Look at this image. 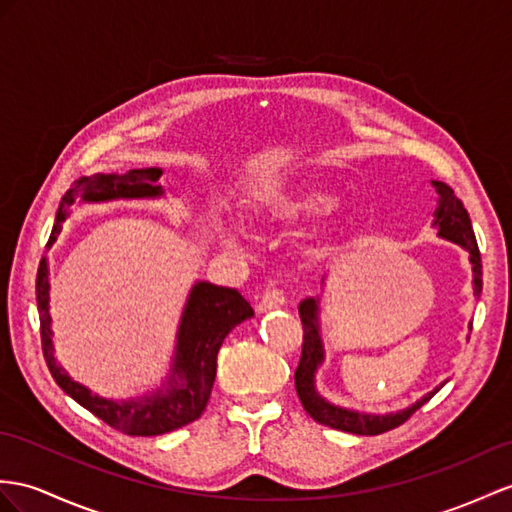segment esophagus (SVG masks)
<instances>
[{
  "label": "esophagus",
  "instance_id": "obj_1",
  "mask_svg": "<svg viewBox=\"0 0 512 512\" xmlns=\"http://www.w3.org/2000/svg\"><path fill=\"white\" fill-rule=\"evenodd\" d=\"M284 293L280 289H267L263 295H260V302H258V313H267V310L273 308H280L284 306Z\"/></svg>",
  "mask_w": 512,
  "mask_h": 512
}]
</instances>
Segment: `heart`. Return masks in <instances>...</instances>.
Wrapping results in <instances>:
<instances>
[{"mask_svg":"<svg viewBox=\"0 0 512 512\" xmlns=\"http://www.w3.org/2000/svg\"><path fill=\"white\" fill-rule=\"evenodd\" d=\"M330 202V195L313 182L284 186L254 197L252 217L260 226H289V223L319 213Z\"/></svg>","mask_w":512,"mask_h":512,"instance_id":"obj_1","label":"heart"}]
</instances>
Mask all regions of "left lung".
Masks as SVG:
<instances>
[{"instance_id": "left-lung-1", "label": "left lung", "mask_w": 512, "mask_h": 512, "mask_svg": "<svg viewBox=\"0 0 512 512\" xmlns=\"http://www.w3.org/2000/svg\"><path fill=\"white\" fill-rule=\"evenodd\" d=\"M432 184L436 193H439V208H436L434 213L436 215L434 226L439 228V234L445 236V239H450L467 249L469 260L473 265V293L480 295L482 293V260H480L476 234H473V228H471L469 213L465 210L463 202L454 195L452 186L436 180ZM317 310H319V299L308 297L299 304L304 341H302V356H299V365L295 369V389L299 395V402H302L306 413L317 423H323V426L334 428V430L365 434V436L389 432L413 417V413H417V410L443 386L441 384L439 389L423 395L421 400L410 408L400 410V413H391V415H360V413H354V410H345V408L328 404L326 400H321L319 393L315 391V371L323 360Z\"/></svg>"}]
</instances>
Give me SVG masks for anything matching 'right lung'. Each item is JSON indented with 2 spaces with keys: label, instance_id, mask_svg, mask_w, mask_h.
I'll list each match as a JSON object with an SVG mask.
<instances>
[{
  "label": "right lung",
  "instance_id": "right-lung-1",
  "mask_svg": "<svg viewBox=\"0 0 512 512\" xmlns=\"http://www.w3.org/2000/svg\"><path fill=\"white\" fill-rule=\"evenodd\" d=\"M162 171L156 167L130 169L128 173H95L91 178H80L62 195L56 223L47 247H52L60 234L62 221L67 219L71 204L80 202H106L117 197H158L162 189L158 178ZM36 306L41 319V347L47 360L49 373L65 393L91 410L95 417L108 423L123 434L130 436H156L178 430L186 423L202 417L213 391L217 376V352L228 332L241 321L254 315L247 299L228 286H215L197 282L186 302L180 332L176 360L169 376V389L154 395H145L134 402H112L93 395L86 386L73 382L54 360L52 328H49V278L47 260L41 258L36 273Z\"/></svg>",
  "mask_w": 512,
  "mask_h": 512
}]
</instances>
